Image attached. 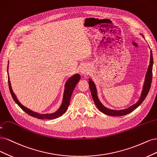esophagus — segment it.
<instances>
[{
	"mask_svg": "<svg viewBox=\"0 0 157 157\" xmlns=\"http://www.w3.org/2000/svg\"><path fill=\"white\" fill-rule=\"evenodd\" d=\"M87 69H86V68H82V69H81V72H82V74H86L87 73Z\"/></svg>",
	"mask_w": 157,
	"mask_h": 157,
	"instance_id": "1",
	"label": "esophagus"
}]
</instances>
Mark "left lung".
I'll return each mask as SVG.
<instances>
[{
    "label": "left lung",
    "instance_id": "obj_1",
    "mask_svg": "<svg viewBox=\"0 0 157 157\" xmlns=\"http://www.w3.org/2000/svg\"><path fill=\"white\" fill-rule=\"evenodd\" d=\"M153 64V54H152V52L151 51L150 64L149 65L147 72V74H146L145 83H144L142 93H141L140 98L137 103H136L135 104L132 105V106H130V107H129L127 109H123V110H113V109H108L105 107H104V106L102 104V103L100 102V100L97 97V89H96L94 82L89 79L90 81L89 82V87L90 89V91H91V95H92V97H93V100L94 102V104L96 105H97L98 109L101 112L104 113L105 115H111V116H123V115H125L126 114L130 113V112H133L135 109L137 108L138 106L141 103H142V102L145 100V98L147 97V94L149 91L151 85V82H152Z\"/></svg>",
    "mask_w": 157,
    "mask_h": 157
}]
</instances>
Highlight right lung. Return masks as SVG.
<instances>
[{
    "instance_id": "obj_1",
    "label": "right lung",
    "mask_w": 157,
    "mask_h": 157,
    "mask_svg": "<svg viewBox=\"0 0 157 157\" xmlns=\"http://www.w3.org/2000/svg\"><path fill=\"white\" fill-rule=\"evenodd\" d=\"M80 78H81L80 75L77 74L68 79V80L67 81V83H66V84H65V89H64V96H63V100L62 104H61V105H60V108L56 112H55L53 113H51V114H40V113L33 112V111L28 109L26 107H25L24 105H23L21 103L19 102L17 98H16V94L13 93V90L12 89L10 82L9 76H8V85H9L10 91L11 95H12L13 100L15 101V102H16L19 106V107L24 111L25 112H26L29 115L32 116V117L38 118L39 119H53L57 118V117H60V116H61L63 113H64L66 112V111L67 110L69 104H70V98H71L73 90L75 87V85H76V84L78 83Z\"/></svg>"
}]
</instances>
